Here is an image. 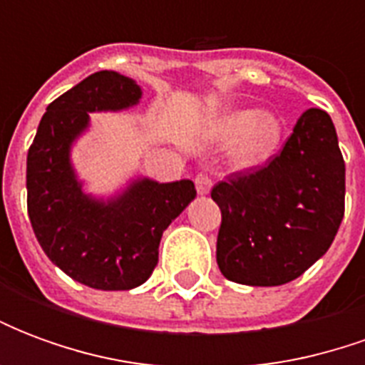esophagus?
Masks as SVG:
<instances>
[{
    "instance_id": "esophagus-1",
    "label": "esophagus",
    "mask_w": 365,
    "mask_h": 365,
    "mask_svg": "<svg viewBox=\"0 0 365 365\" xmlns=\"http://www.w3.org/2000/svg\"><path fill=\"white\" fill-rule=\"evenodd\" d=\"M211 185H213V182H211V178H209L205 172H201V174L195 175V187H197L199 195H207V193L211 191Z\"/></svg>"
}]
</instances>
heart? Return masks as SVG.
I'll return each instance as SVG.
<instances>
[{"instance_id": "heart-1", "label": "heart", "mask_w": 365, "mask_h": 365, "mask_svg": "<svg viewBox=\"0 0 365 365\" xmlns=\"http://www.w3.org/2000/svg\"><path fill=\"white\" fill-rule=\"evenodd\" d=\"M282 133V120L274 113H260L256 109H237L227 113L215 127V136L221 140H235L241 136L232 148V160L240 168L262 164L277 148Z\"/></svg>"}]
</instances>
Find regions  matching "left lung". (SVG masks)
<instances>
[{"label":"left lung","mask_w":365,"mask_h":365,"mask_svg":"<svg viewBox=\"0 0 365 365\" xmlns=\"http://www.w3.org/2000/svg\"><path fill=\"white\" fill-rule=\"evenodd\" d=\"M346 166L336 128L307 109L268 166L237 172L211 190L221 209L217 264L230 282H293L327 254L344 217Z\"/></svg>","instance_id":"obj_1"}]
</instances>
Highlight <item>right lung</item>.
<instances>
[{
	"label": "right lung",
	"instance_id": "obj_1",
	"mask_svg": "<svg viewBox=\"0 0 365 365\" xmlns=\"http://www.w3.org/2000/svg\"><path fill=\"white\" fill-rule=\"evenodd\" d=\"M140 96L127 76H88L46 107L27 154V209L36 240L52 264L93 289L127 291L146 282L158 264L162 232L197 195L191 180L148 178L109 199L83 193L70 150L90 127V113L128 109Z\"/></svg>",
	"mask_w": 365,
	"mask_h": 365
}]
</instances>
